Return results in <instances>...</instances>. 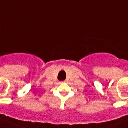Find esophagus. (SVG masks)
<instances>
[{
	"label": "esophagus",
	"instance_id": "34e87169",
	"mask_svg": "<svg viewBox=\"0 0 128 128\" xmlns=\"http://www.w3.org/2000/svg\"><path fill=\"white\" fill-rule=\"evenodd\" d=\"M64 82H66V81H64Z\"/></svg>",
	"mask_w": 128,
	"mask_h": 128
}]
</instances>
